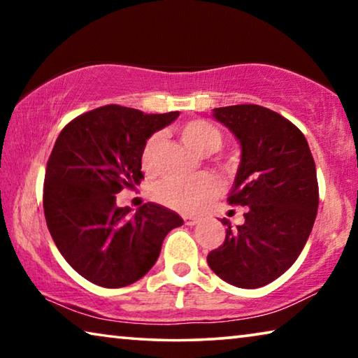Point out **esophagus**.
<instances>
[{"label": "esophagus", "mask_w": 358, "mask_h": 358, "mask_svg": "<svg viewBox=\"0 0 358 358\" xmlns=\"http://www.w3.org/2000/svg\"><path fill=\"white\" fill-rule=\"evenodd\" d=\"M185 224L186 226H196V224L199 222V217H194V216H185Z\"/></svg>", "instance_id": "1"}]
</instances>
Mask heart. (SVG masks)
Listing matches in <instances>:
<instances>
[{"label": "heart", "instance_id": "obj_1", "mask_svg": "<svg viewBox=\"0 0 358 358\" xmlns=\"http://www.w3.org/2000/svg\"><path fill=\"white\" fill-rule=\"evenodd\" d=\"M181 141L197 155H210L221 147L222 136L205 120H192L181 126ZM159 134L151 136L145 143L142 151V164L150 169L153 164L155 153L159 145ZM220 192V185L211 175H201L191 181H162L153 191V197L164 207L177 210L180 213H196L202 210L216 194Z\"/></svg>", "mask_w": 358, "mask_h": 358}]
</instances>
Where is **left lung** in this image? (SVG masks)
Masks as SVG:
<instances>
[{
    "label": "left lung",
    "instance_id": "obj_1",
    "mask_svg": "<svg viewBox=\"0 0 358 358\" xmlns=\"http://www.w3.org/2000/svg\"><path fill=\"white\" fill-rule=\"evenodd\" d=\"M211 117L240 143L229 202L248 210L235 229L221 220L226 240L207 262L232 286L262 287L292 266L310 237L319 205L316 164L301 131L270 108L217 107Z\"/></svg>",
    "mask_w": 358,
    "mask_h": 358
}]
</instances>
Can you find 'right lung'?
<instances>
[{"label":"right lung","instance_id":"1","mask_svg":"<svg viewBox=\"0 0 358 358\" xmlns=\"http://www.w3.org/2000/svg\"><path fill=\"white\" fill-rule=\"evenodd\" d=\"M178 115L104 106L72 120L57 138L44 183L47 227L66 262L96 286L117 289L141 280L166 235L183 224L153 202L131 215L115 197L141 181L145 143Z\"/></svg>","mask_w":358,"mask_h":358}]
</instances>
